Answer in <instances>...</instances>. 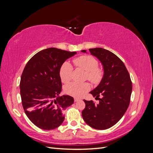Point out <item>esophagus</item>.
<instances>
[{"instance_id": "1", "label": "esophagus", "mask_w": 153, "mask_h": 153, "mask_svg": "<svg viewBox=\"0 0 153 153\" xmlns=\"http://www.w3.org/2000/svg\"><path fill=\"white\" fill-rule=\"evenodd\" d=\"M74 100H75V101H76H76H80V99H79V98H75L74 99Z\"/></svg>"}]
</instances>
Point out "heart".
Masks as SVG:
<instances>
[{
	"mask_svg": "<svg viewBox=\"0 0 153 153\" xmlns=\"http://www.w3.org/2000/svg\"><path fill=\"white\" fill-rule=\"evenodd\" d=\"M75 66L85 71V78L94 84L98 83L103 76V71L98 68V62L91 55H83L73 60ZM73 67L69 62H64L60 69V77L64 83H68L72 77ZM90 89L87 82H72L66 85L65 91L68 94L75 97H82Z\"/></svg>",
	"mask_w": 153,
	"mask_h": 153,
	"instance_id": "heart-1",
	"label": "heart"
}]
</instances>
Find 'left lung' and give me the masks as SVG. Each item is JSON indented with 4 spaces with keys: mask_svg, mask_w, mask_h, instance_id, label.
I'll list each match as a JSON object with an SVG mask.
<instances>
[{
    "mask_svg": "<svg viewBox=\"0 0 153 153\" xmlns=\"http://www.w3.org/2000/svg\"><path fill=\"white\" fill-rule=\"evenodd\" d=\"M91 54L101 62L103 75L99 85L89 93L100 100L95 104L92 100H84L85 108L82 117L89 126L106 129L121 119L128 108L132 91L130 76L124 64L116 55L102 48L89 49ZM82 52L87 53L83 50ZM100 95L103 96L99 98Z\"/></svg>",
    "mask_w": 153,
    "mask_h": 153,
    "instance_id": "1",
    "label": "left lung"
}]
</instances>
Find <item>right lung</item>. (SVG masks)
Listing matches in <instances>:
<instances>
[{
    "instance_id": "add662e5",
    "label": "right lung",
    "mask_w": 153,
    "mask_h": 153,
    "mask_svg": "<svg viewBox=\"0 0 153 153\" xmlns=\"http://www.w3.org/2000/svg\"><path fill=\"white\" fill-rule=\"evenodd\" d=\"M76 53L47 48L35 54L24 68L20 84L22 106L30 121L41 129L58 128L64 120V110L74 102L70 96L59 95L62 91L59 72L66 60Z\"/></svg>"
}]
</instances>
